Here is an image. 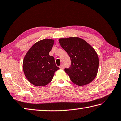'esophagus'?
<instances>
[{
	"label": "esophagus",
	"instance_id": "34e87169",
	"mask_svg": "<svg viewBox=\"0 0 121 121\" xmlns=\"http://www.w3.org/2000/svg\"><path fill=\"white\" fill-rule=\"evenodd\" d=\"M59 68H60V69H64V66H63V65H61L60 66H59Z\"/></svg>",
	"mask_w": 121,
	"mask_h": 121
}]
</instances>
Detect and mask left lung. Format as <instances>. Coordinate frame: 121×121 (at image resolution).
I'll list each match as a JSON object with an SVG mask.
<instances>
[{"label": "left lung", "instance_id": "8db88e82", "mask_svg": "<svg viewBox=\"0 0 121 121\" xmlns=\"http://www.w3.org/2000/svg\"><path fill=\"white\" fill-rule=\"evenodd\" d=\"M59 41L71 59L70 67L65 71L72 82L80 86L91 82L99 68V58L94 49L78 37L61 38Z\"/></svg>", "mask_w": 121, "mask_h": 121}]
</instances>
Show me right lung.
Listing matches in <instances>:
<instances>
[{
  "instance_id": "right-lung-1",
  "label": "right lung",
  "mask_w": 121,
  "mask_h": 121,
  "mask_svg": "<svg viewBox=\"0 0 121 121\" xmlns=\"http://www.w3.org/2000/svg\"><path fill=\"white\" fill-rule=\"evenodd\" d=\"M54 40H40L31 47L23 61V70L26 77L35 86H43L53 79L54 72L59 69L53 56L49 54Z\"/></svg>"
}]
</instances>
